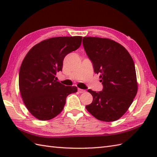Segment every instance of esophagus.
Wrapping results in <instances>:
<instances>
[{
  "instance_id": "1",
  "label": "esophagus",
  "mask_w": 157,
  "mask_h": 157,
  "mask_svg": "<svg viewBox=\"0 0 157 157\" xmlns=\"http://www.w3.org/2000/svg\"><path fill=\"white\" fill-rule=\"evenodd\" d=\"M86 92V90H84L78 88V92H79V93H84V92Z\"/></svg>"
}]
</instances>
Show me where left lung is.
Returning a JSON list of instances; mask_svg holds the SVG:
<instances>
[{
    "label": "left lung",
    "mask_w": 157,
    "mask_h": 157,
    "mask_svg": "<svg viewBox=\"0 0 157 157\" xmlns=\"http://www.w3.org/2000/svg\"><path fill=\"white\" fill-rule=\"evenodd\" d=\"M82 42L103 85L101 92L88 90L93 101L86 108L100 121H116L128 111L137 94L134 61L128 51L113 40L84 37Z\"/></svg>",
    "instance_id": "1"
}]
</instances>
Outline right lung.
Here are the masks:
<instances>
[{"label":"right lung","instance_id":"1","mask_svg":"<svg viewBox=\"0 0 157 157\" xmlns=\"http://www.w3.org/2000/svg\"><path fill=\"white\" fill-rule=\"evenodd\" d=\"M82 36H60L44 40L29 50L23 60L19 88L23 102L31 114L40 121L61 113L66 98L75 93V86H65L55 79L62 71L65 56L81 45Z\"/></svg>","mask_w":157,"mask_h":157}]
</instances>
